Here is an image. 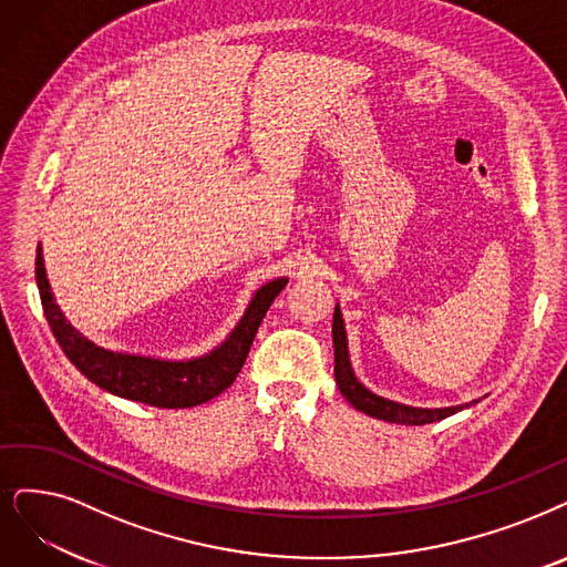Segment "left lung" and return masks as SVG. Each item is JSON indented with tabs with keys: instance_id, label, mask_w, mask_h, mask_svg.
I'll return each mask as SVG.
<instances>
[{
	"instance_id": "obj_1",
	"label": "left lung",
	"mask_w": 567,
	"mask_h": 567,
	"mask_svg": "<svg viewBox=\"0 0 567 567\" xmlns=\"http://www.w3.org/2000/svg\"><path fill=\"white\" fill-rule=\"evenodd\" d=\"M332 344H334V381L342 395L355 406L358 412L389 421V423H402V425H423V423H433L442 421L451 414L461 412L463 406L470 404H458V406H444V410H421V406H406L393 400H386L381 395H374L368 391L362 383L355 379L351 370V360H349V349H347V330H344V319L339 307H334L332 316Z\"/></svg>"
}]
</instances>
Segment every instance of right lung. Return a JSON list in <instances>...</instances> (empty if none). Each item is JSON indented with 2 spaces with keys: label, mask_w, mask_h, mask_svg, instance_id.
Segmentation results:
<instances>
[{
  "label": "right lung",
  "mask_w": 567,
  "mask_h": 567,
  "mask_svg": "<svg viewBox=\"0 0 567 567\" xmlns=\"http://www.w3.org/2000/svg\"><path fill=\"white\" fill-rule=\"evenodd\" d=\"M286 284L288 279H275L265 284L244 311L241 321L230 332V337L212 353L193 360L144 358L102 349L85 339L64 319L47 279L41 246H37V286L41 307L64 355L95 386L125 400L161 406V410H184V406L209 402L230 386L244 368L248 349L254 344V337L269 305L275 302Z\"/></svg>",
  "instance_id": "obj_1"
}]
</instances>
